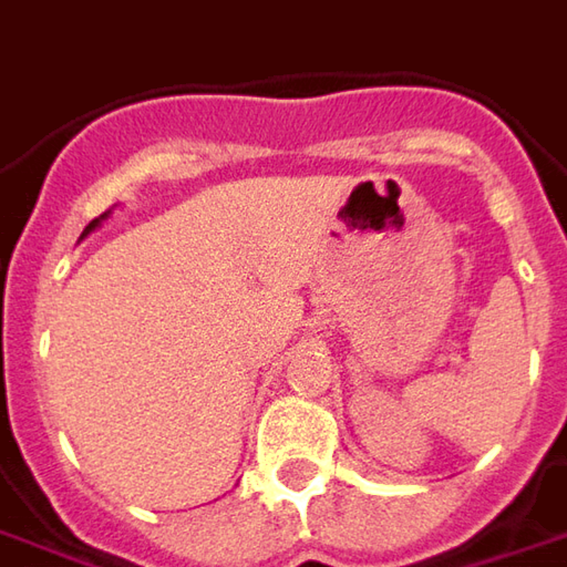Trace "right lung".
I'll use <instances>...</instances> for the list:
<instances>
[{"label": "right lung", "instance_id": "obj_1", "mask_svg": "<svg viewBox=\"0 0 567 567\" xmlns=\"http://www.w3.org/2000/svg\"><path fill=\"white\" fill-rule=\"evenodd\" d=\"M105 217H107V214H102V217H99V219H105ZM99 219H92L90 226H86V233H92V229H95V226H99ZM86 233H83V235H86Z\"/></svg>", "mask_w": 567, "mask_h": 567}]
</instances>
